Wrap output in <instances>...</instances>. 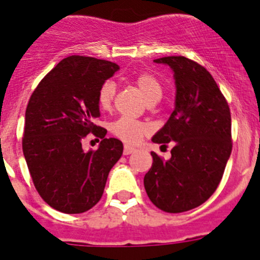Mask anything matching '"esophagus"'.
Here are the masks:
<instances>
[{"mask_svg":"<svg viewBox=\"0 0 260 260\" xmlns=\"http://www.w3.org/2000/svg\"><path fill=\"white\" fill-rule=\"evenodd\" d=\"M136 151L135 147H131V146H124V148H123V153L124 155H131V153H133Z\"/></svg>","mask_w":260,"mask_h":260,"instance_id":"1","label":"esophagus"}]
</instances>
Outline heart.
Returning <instances> with one entry per match:
<instances>
[{"instance_id": "obj_1", "label": "heart", "mask_w": 260, "mask_h": 260, "mask_svg": "<svg viewBox=\"0 0 260 260\" xmlns=\"http://www.w3.org/2000/svg\"><path fill=\"white\" fill-rule=\"evenodd\" d=\"M136 86L141 91L147 103H157L162 96V86L160 81L153 75L148 72H141L133 79ZM115 95V86L112 81H105L98 91V104L103 110L112 107ZM148 125L140 120H133L129 118H119L110 125V131L123 142L135 145L140 142L141 138L148 132Z\"/></svg>"}]
</instances>
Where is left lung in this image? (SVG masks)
Instances as JSON below:
<instances>
[{
  "instance_id": "1",
  "label": "left lung",
  "mask_w": 260,
  "mask_h": 260,
  "mask_svg": "<svg viewBox=\"0 0 260 260\" xmlns=\"http://www.w3.org/2000/svg\"><path fill=\"white\" fill-rule=\"evenodd\" d=\"M174 71L175 109L153 136L155 143L173 142L171 157L155 152L143 184L151 202L169 213L193 210L215 193L233 150L231 114L212 75L183 55L155 59Z\"/></svg>"
}]
</instances>
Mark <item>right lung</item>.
Wrapping results in <instances>:
<instances>
[{
    "mask_svg": "<svg viewBox=\"0 0 260 260\" xmlns=\"http://www.w3.org/2000/svg\"><path fill=\"white\" fill-rule=\"evenodd\" d=\"M118 70L109 60L71 55L43 77L27 103L22 152L37 191L59 212L94 207L122 156L123 143L105 138L107 129L94 124L98 91ZM89 133L102 138L98 150L82 148Z\"/></svg>",
    "mask_w": 260,
    "mask_h": 260,
    "instance_id": "add662e5",
    "label": "right lung"
}]
</instances>
